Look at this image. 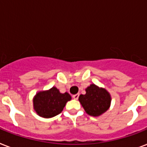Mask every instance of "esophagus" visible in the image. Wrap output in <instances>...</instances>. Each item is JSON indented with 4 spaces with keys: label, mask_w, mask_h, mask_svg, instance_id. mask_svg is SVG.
Listing matches in <instances>:
<instances>
[{
    "label": "esophagus",
    "mask_w": 147,
    "mask_h": 147,
    "mask_svg": "<svg viewBox=\"0 0 147 147\" xmlns=\"http://www.w3.org/2000/svg\"><path fill=\"white\" fill-rule=\"evenodd\" d=\"M79 94H74V95H73V98L74 99V100H77L78 97H79Z\"/></svg>",
    "instance_id": "1"
}]
</instances>
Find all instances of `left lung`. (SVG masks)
I'll use <instances>...</instances> for the list:
<instances>
[{"instance_id": "8db88e82", "label": "left lung", "mask_w": 147, "mask_h": 147, "mask_svg": "<svg viewBox=\"0 0 147 147\" xmlns=\"http://www.w3.org/2000/svg\"><path fill=\"white\" fill-rule=\"evenodd\" d=\"M85 90L86 94H80L78 100L87 114L92 117H100L109 110L111 104V95L105 88L91 84Z\"/></svg>"}]
</instances>
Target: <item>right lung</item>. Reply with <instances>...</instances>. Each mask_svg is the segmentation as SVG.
Masks as SVG:
<instances>
[{"mask_svg":"<svg viewBox=\"0 0 147 147\" xmlns=\"http://www.w3.org/2000/svg\"><path fill=\"white\" fill-rule=\"evenodd\" d=\"M70 100L71 96L68 93L61 94L56 86H53L47 90L37 92L33 98V107L38 116L51 118L61 113Z\"/></svg>","mask_w":147,"mask_h":147,"instance_id":"obj_1","label":"right lung"}]
</instances>
